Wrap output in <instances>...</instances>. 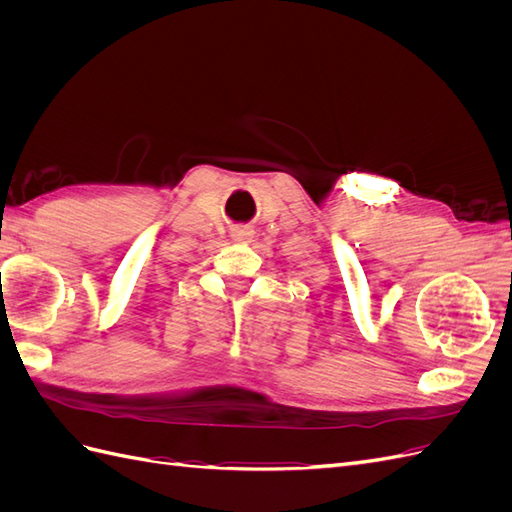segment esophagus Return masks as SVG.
<instances>
[{
	"label": "esophagus",
	"mask_w": 512,
	"mask_h": 512,
	"mask_svg": "<svg viewBox=\"0 0 512 512\" xmlns=\"http://www.w3.org/2000/svg\"><path fill=\"white\" fill-rule=\"evenodd\" d=\"M232 241H237V243H252L254 241V230L252 228H247V226H239V228H235L232 230Z\"/></svg>",
	"instance_id": "esophagus-1"
}]
</instances>
